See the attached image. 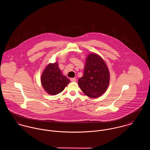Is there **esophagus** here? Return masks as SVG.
Returning <instances> with one entry per match:
<instances>
[{
    "label": "esophagus",
    "instance_id": "obj_1",
    "mask_svg": "<svg viewBox=\"0 0 150 150\" xmlns=\"http://www.w3.org/2000/svg\"><path fill=\"white\" fill-rule=\"evenodd\" d=\"M70 81H72V82H75L76 81V79L75 78H71Z\"/></svg>",
    "mask_w": 150,
    "mask_h": 150
}]
</instances>
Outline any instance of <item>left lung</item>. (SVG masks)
Here are the masks:
<instances>
[{"label":"left lung","instance_id":"obj_1","mask_svg":"<svg viewBox=\"0 0 150 150\" xmlns=\"http://www.w3.org/2000/svg\"><path fill=\"white\" fill-rule=\"evenodd\" d=\"M84 74L78 80L80 89L86 96L96 98L104 93L109 84L110 73L106 62L98 54L88 55Z\"/></svg>","mask_w":150,"mask_h":150}]
</instances>
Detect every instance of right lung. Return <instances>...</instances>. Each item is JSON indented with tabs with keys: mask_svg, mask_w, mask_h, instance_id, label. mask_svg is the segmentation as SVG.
<instances>
[{
	"mask_svg": "<svg viewBox=\"0 0 150 150\" xmlns=\"http://www.w3.org/2000/svg\"><path fill=\"white\" fill-rule=\"evenodd\" d=\"M69 82L70 80L62 74L57 62L48 64L41 77L43 88L51 95L61 93Z\"/></svg>",
	"mask_w": 150,
	"mask_h": 150,
	"instance_id": "1",
	"label": "right lung"
}]
</instances>
